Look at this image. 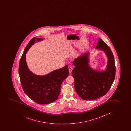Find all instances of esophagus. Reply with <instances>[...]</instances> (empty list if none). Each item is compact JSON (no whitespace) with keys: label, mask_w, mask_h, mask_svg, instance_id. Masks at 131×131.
<instances>
[{"label":"esophagus","mask_w":131,"mask_h":131,"mask_svg":"<svg viewBox=\"0 0 131 131\" xmlns=\"http://www.w3.org/2000/svg\"><path fill=\"white\" fill-rule=\"evenodd\" d=\"M72 69H73V68H72V67H70L69 68V72H72Z\"/></svg>","instance_id":"obj_1"}]
</instances>
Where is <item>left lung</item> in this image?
I'll list each match as a JSON object with an SVG mask.
<instances>
[{
  "mask_svg": "<svg viewBox=\"0 0 131 131\" xmlns=\"http://www.w3.org/2000/svg\"><path fill=\"white\" fill-rule=\"evenodd\" d=\"M96 49L104 51L107 57L105 70H95L90 66L89 53L82 54L73 62L75 66L72 72L74 87L78 95L85 100L103 96L110 89L115 77L114 59L110 48L100 38Z\"/></svg>",
  "mask_w": 131,
  "mask_h": 131,
  "instance_id": "left-lung-1",
  "label": "left lung"
}]
</instances>
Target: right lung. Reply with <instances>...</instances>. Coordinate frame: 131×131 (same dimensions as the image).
<instances>
[{
  "label": "right lung",
  "mask_w": 131,
  "mask_h": 131,
  "mask_svg": "<svg viewBox=\"0 0 131 131\" xmlns=\"http://www.w3.org/2000/svg\"><path fill=\"white\" fill-rule=\"evenodd\" d=\"M43 39L34 37L29 42L19 62V74L25 94L39 104H46L53 102L58 99L62 83L68 76L69 72L67 65L44 76L36 75L29 70L26 54L35 42Z\"/></svg>",
  "instance_id": "obj_1"
}]
</instances>
